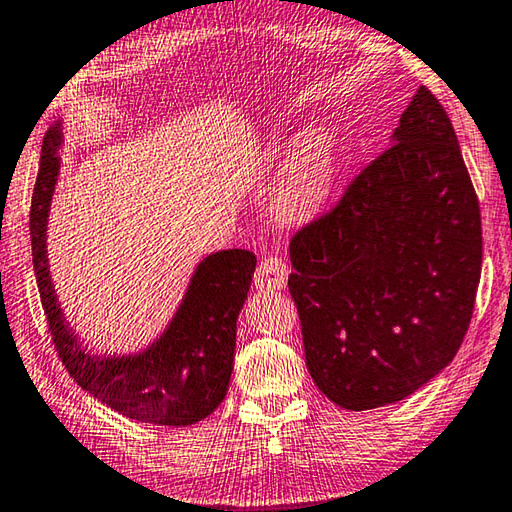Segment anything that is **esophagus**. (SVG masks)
I'll use <instances>...</instances> for the list:
<instances>
[{
	"instance_id": "obj_1",
	"label": "esophagus",
	"mask_w": 512,
	"mask_h": 512,
	"mask_svg": "<svg viewBox=\"0 0 512 512\" xmlns=\"http://www.w3.org/2000/svg\"><path fill=\"white\" fill-rule=\"evenodd\" d=\"M288 280V266L282 262L280 257H264L262 264H259L255 273V286L266 288V291H273V288L286 286Z\"/></svg>"
}]
</instances>
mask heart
<instances>
[{"mask_svg": "<svg viewBox=\"0 0 512 512\" xmlns=\"http://www.w3.org/2000/svg\"><path fill=\"white\" fill-rule=\"evenodd\" d=\"M338 181V152L324 132H309L288 154L277 183V208L288 219H309L327 206Z\"/></svg>", "mask_w": 512, "mask_h": 512, "instance_id": "1", "label": "heart"}]
</instances>
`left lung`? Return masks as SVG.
I'll return each instance as SVG.
<instances>
[{
    "label": "left lung",
    "instance_id": "1",
    "mask_svg": "<svg viewBox=\"0 0 512 512\" xmlns=\"http://www.w3.org/2000/svg\"><path fill=\"white\" fill-rule=\"evenodd\" d=\"M306 367L351 412L403 401L466 336L481 277V215L457 134L418 87L401 123L329 215L288 246Z\"/></svg>",
    "mask_w": 512,
    "mask_h": 512
}]
</instances>
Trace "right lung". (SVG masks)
Listing matches in <instances>:
<instances>
[{"label":"right lung","instance_id":"1","mask_svg":"<svg viewBox=\"0 0 512 512\" xmlns=\"http://www.w3.org/2000/svg\"><path fill=\"white\" fill-rule=\"evenodd\" d=\"M62 120L44 136L31 201V248L37 288L53 345L71 378L100 403L141 423L185 427L224 401L235 365L237 318L253 282L257 257L230 248L194 268L172 320L134 353H94L71 329L55 293L46 253V226L60 176Z\"/></svg>","mask_w":512,"mask_h":512}]
</instances>
